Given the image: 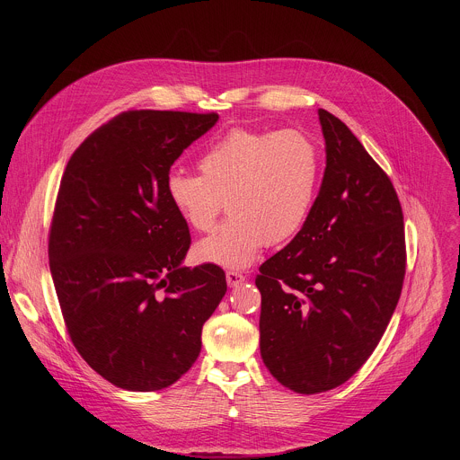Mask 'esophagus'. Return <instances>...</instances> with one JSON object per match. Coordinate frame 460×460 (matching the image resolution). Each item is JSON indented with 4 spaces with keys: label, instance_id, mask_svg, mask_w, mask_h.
<instances>
[{
    "label": "esophagus",
    "instance_id": "obj_1",
    "mask_svg": "<svg viewBox=\"0 0 460 460\" xmlns=\"http://www.w3.org/2000/svg\"><path fill=\"white\" fill-rule=\"evenodd\" d=\"M226 280H227L229 288H236V286L245 282V277L242 273H238V271H227L226 273Z\"/></svg>",
    "mask_w": 460,
    "mask_h": 460
}]
</instances>
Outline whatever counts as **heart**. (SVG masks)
Listing matches in <instances>:
<instances>
[{
    "instance_id": "1",
    "label": "heart",
    "mask_w": 460,
    "mask_h": 460,
    "mask_svg": "<svg viewBox=\"0 0 460 460\" xmlns=\"http://www.w3.org/2000/svg\"><path fill=\"white\" fill-rule=\"evenodd\" d=\"M200 171L172 169L165 178L167 199L194 231L213 229L226 202L229 218L194 245V256L242 270L266 243H282L302 229L316 199L322 160L300 130L233 128L204 151Z\"/></svg>"
}]
</instances>
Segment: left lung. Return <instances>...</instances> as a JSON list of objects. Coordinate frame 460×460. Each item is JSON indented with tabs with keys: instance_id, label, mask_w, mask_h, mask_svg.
Instances as JSON below:
<instances>
[{
	"instance_id": "1",
	"label": "left lung",
	"mask_w": 460,
	"mask_h": 460,
	"mask_svg": "<svg viewBox=\"0 0 460 460\" xmlns=\"http://www.w3.org/2000/svg\"><path fill=\"white\" fill-rule=\"evenodd\" d=\"M325 171L296 236L260 266V353L286 387L313 395L351 378L401 298L404 217L395 187L332 112L318 109Z\"/></svg>"
}]
</instances>
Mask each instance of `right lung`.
I'll return each mask as SVG.
<instances>
[{"label": "right lung", "mask_w": 460, "mask_h": 460, "mask_svg": "<svg viewBox=\"0 0 460 460\" xmlns=\"http://www.w3.org/2000/svg\"><path fill=\"white\" fill-rule=\"evenodd\" d=\"M217 121V112L127 111L65 167L52 282L75 348L121 389L158 391L187 373L227 291L218 266H181L190 234L165 190L171 165Z\"/></svg>", "instance_id": "right-lung-1"}]
</instances>
